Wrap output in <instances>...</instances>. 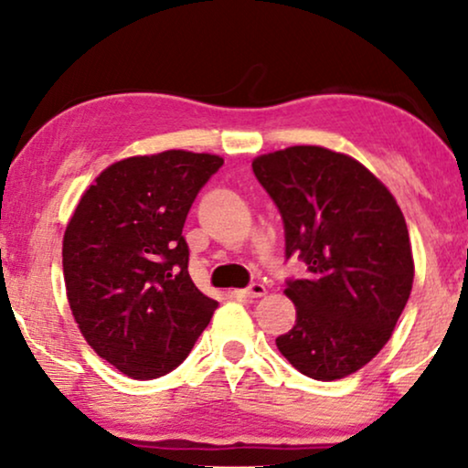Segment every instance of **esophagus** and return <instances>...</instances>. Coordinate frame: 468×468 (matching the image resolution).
<instances>
[{"instance_id":"34e87169","label":"esophagus","mask_w":468,"mask_h":468,"mask_svg":"<svg viewBox=\"0 0 468 468\" xmlns=\"http://www.w3.org/2000/svg\"><path fill=\"white\" fill-rule=\"evenodd\" d=\"M242 293H245L247 298H261L266 293V287H264V283H258V281H253V283L249 285Z\"/></svg>"}]
</instances>
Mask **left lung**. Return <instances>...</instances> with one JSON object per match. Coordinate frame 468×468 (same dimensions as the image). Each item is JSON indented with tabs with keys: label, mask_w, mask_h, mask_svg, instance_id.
I'll return each mask as SVG.
<instances>
[{
	"label": "left lung",
	"mask_w": 468,
	"mask_h": 468,
	"mask_svg": "<svg viewBox=\"0 0 468 468\" xmlns=\"http://www.w3.org/2000/svg\"><path fill=\"white\" fill-rule=\"evenodd\" d=\"M277 204L285 258L306 264L287 279L296 324L277 336L293 368L317 381L360 370L389 341L413 285L409 229L394 196L354 157L290 146L253 162Z\"/></svg>",
	"instance_id": "left-lung-1"
}]
</instances>
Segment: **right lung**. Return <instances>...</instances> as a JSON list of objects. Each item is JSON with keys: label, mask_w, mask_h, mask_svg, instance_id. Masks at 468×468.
Listing matches in <instances>:
<instances>
[{"label": "right lung", "mask_w": 468, "mask_h": 468, "mask_svg": "<svg viewBox=\"0 0 468 468\" xmlns=\"http://www.w3.org/2000/svg\"><path fill=\"white\" fill-rule=\"evenodd\" d=\"M221 165L189 151L127 157L95 178L68 223L69 309L95 354L132 379L175 370L219 306L189 277L183 226Z\"/></svg>", "instance_id": "right-lung-1"}]
</instances>
